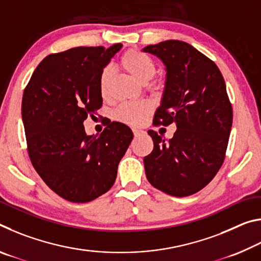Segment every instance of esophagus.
I'll return each instance as SVG.
<instances>
[{"mask_svg":"<svg viewBox=\"0 0 261 261\" xmlns=\"http://www.w3.org/2000/svg\"><path fill=\"white\" fill-rule=\"evenodd\" d=\"M143 132H144V131L136 130V129H135V130H134V136H135V137H138V136H140L141 134H143Z\"/></svg>","mask_w":261,"mask_h":261,"instance_id":"34e87169","label":"esophagus"}]
</instances>
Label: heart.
<instances>
[{
  "instance_id": "obj_1",
  "label": "heart",
  "mask_w": 261,
  "mask_h": 261,
  "mask_svg": "<svg viewBox=\"0 0 261 261\" xmlns=\"http://www.w3.org/2000/svg\"><path fill=\"white\" fill-rule=\"evenodd\" d=\"M121 67L140 83H147L155 74V64L147 55L137 49L125 51L120 60ZM112 70L105 68L100 74V92L103 98L109 93ZM152 112L151 105L147 102L123 103L114 114L115 120L127 125H140Z\"/></svg>"
}]
</instances>
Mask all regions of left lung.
Listing matches in <instances>:
<instances>
[{
    "instance_id": "1",
    "label": "left lung",
    "mask_w": 261,
    "mask_h": 261,
    "mask_svg": "<svg viewBox=\"0 0 261 261\" xmlns=\"http://www.w3.org/2000/svg\"><path fill=\"white\" fill-rule=\"evenodd\" d=\"M161 59L167 78L153 125L175 123L166 140L149 130L154 148L144 158L148 182L174 197H187L208 184L226 158L232 107L222 73L213 61L189 43L167 40L145 47Z\"/></svg>"
}]
</instances>
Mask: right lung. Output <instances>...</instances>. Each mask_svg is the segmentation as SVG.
I'll return each mask as SVG.
<instances>
[{
	"label": "right lung",
	"instance_id": "1",
	"mask_svg": "<svg viewBox=\"0 0 261 261\" xmlns=\"http://www.w3.org/2000/svg\"><path fill=\"white\" fill-rule=\"evenodd\" d=\"M122 48L76 47L43 59L21 101L30 160L53 191L88 202L113 187L117 167L134 139L129 126L112 122L99 136L83 123L102 106L100 74Z\"/></svg>",
	"mask_w": 261,
	"mask_h": 261
}]
</instances>
